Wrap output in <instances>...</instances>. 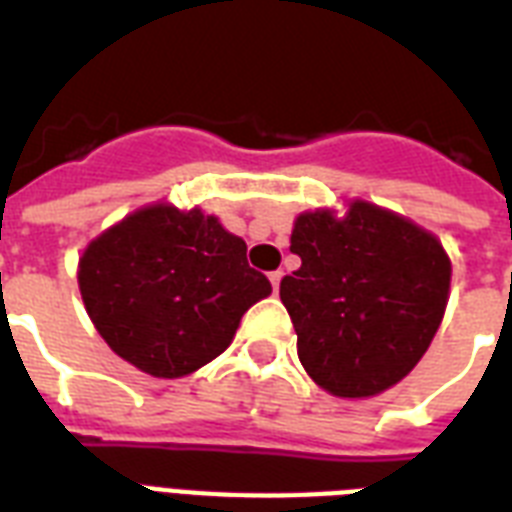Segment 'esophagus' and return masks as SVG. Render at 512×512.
Segmentation results:
<instances>
[{
  "instance_id": "obj_1",
  "label": "esophagus",
  "mask_w": 512,
  "mask_h": 512,
  "mask_svg": "<svg viewBox=\"0 0 512 512\" xmlns=\"http://www.w3.org/2000/svg\"><path fill=\"white\" fill-rule=\"evenodd\" d=\"M281 276H284V273H281V271H273V273H271V276H268V279H271V287H273V292H279Z\"/></svg>"
}]
</instances>
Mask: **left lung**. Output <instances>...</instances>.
I'll return each instance as SVG.
<instances>
[{
  "label": "left lung",
  "mask_w": 512,
  "mask_h": 512,
  "mask_svg": "<svg viewBox=\"0 0 512 512\" xmlns=\"http://www.w3.org/2000/svg\"><path fill=\"white\" fill-rule=\"evenodd\" d=\"M300 268L281 279V303L311 380L337 398L393 388L425 356L444 319L452 263L430 231L369 201L345 215H297Z\"/></svg>",
  "instance_id": "left-lung-1"
}]
</instances>
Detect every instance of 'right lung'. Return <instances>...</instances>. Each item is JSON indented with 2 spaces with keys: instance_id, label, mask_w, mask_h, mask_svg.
Listing matches in <instances>:
<instances>
[{
  "instance_id": "obj_1",
  "label": "right lung",
  "mask_w": 512,
  "mask_h": 512,
  "mask_svg": "<svg viewBox=\"0 0 512 512\" xmlns=\"http://www.w3.org/2000/svg\"><path fill=\"white\" fill-rule=\"evenodd\" d=\"M79 292L116 356L175 380L231 345L241 316L271 295L247 244L199 207L148 204L95 236L79 257Z\"/></svg>"
}]
</instances>
